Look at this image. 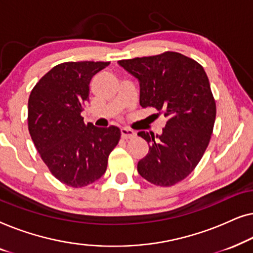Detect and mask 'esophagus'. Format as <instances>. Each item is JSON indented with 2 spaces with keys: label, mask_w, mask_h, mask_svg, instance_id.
Listing matches in <instances>:
<instances>
[{
  "label": "esophagus",
  "mask_w": 253,
  "mask_h": 253,
  "mask_svg": "<svg viewBox=\"0 0 253 253\" xmlns=\"http://www.w3.org/2000/svg\"><path fill=\"white\" fill-rule=\"evenodd\" d=\"M121 134H122V137L126 138V139H131V138L136 137V132H134L133 130L129 129V127H122V129H121Z\"/></svg>",
  "instance_id": "esophagus-1"
}]
</instances>
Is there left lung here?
<instances>
[{"label":"left lung","instance_id":"left-lung-1","mask_svg":"<svg viewBox=\"0 0 253 253\" xmlns=\"http://www.w3.org/2000/svg\"><path fill=\"white\" fill-rule=\"evenodd\" d=\"M117 63L139 82L140 106L153 107L167 119L161 134L138 132L150 150L137 170L155 185H174L196 168L213 131L216 107L206 72L175 51Z\"/></svg>","mask_w":253,"mask_h":253}]
</instances>
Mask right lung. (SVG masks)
Returning <instances> with one entry per match:
<instances>
[{"instance_id":"right-lung-1","label":"right lung","mask_w":253,"mask_h":253,"mask_svg":"<svg viewBox=\"0 0 253 253\" xmlns=\"http://www.w3.org/2000/svg\"><path fill=\"white\" fill-rule=\"evenodd\" d=\"M109 62H65L48 71L29 99V131L55 177L72 188L95 182L106 172L119 144L117 126L98 127L81 116L89 100L93 76Z\"/></svg>"}]
</instances>
